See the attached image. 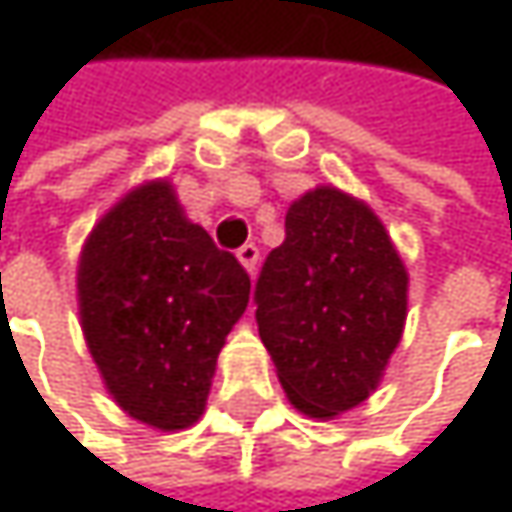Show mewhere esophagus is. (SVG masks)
<instances>
[{
  "mask_svg": "<svg viewBox=\"0 0 512 512\" xmlns=\"http://www.w3.org/2000/svg\"><path fill=\"white\" fill-rule=\"evenodd\" d=\"M237 257H240V263H243L249 272H255L257 260H260V249H257L255 243H246V246H240V249H237Z\"/></svg>",
  "mask_w": 512,
  "mask_h": 512,
  "instance_id": "esophagus-1",
  "label": "esophagus"
}]
</instances>
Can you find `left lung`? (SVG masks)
Returning <instances> with one entry per match:
<instances>
[{
  "label": "left lung",
  "mask_w": 512,
  "mask_h": 512,
  "mask_svg": "<svg viewBox=\"0 0 512 512\" xmlns=\"http://www.w3.org/2000/svg\"><path fill=\"white\" fill-rule=\"evenodd\" d=\"M406 266L382 222L320 186L290 204L255 281V320L290 403L311 418L358 406L406 323Z\"/></svg>",
  "instance_id": "1"
}]
</instances>
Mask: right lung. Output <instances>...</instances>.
Returning <instances> with one entry per match:
<instances>
[{"instance_id": "right-lung-1", "label": "right lung", "mask_w": 512, "mask_h": 512, "mask_svg": "<svg viewBox=\"0 0 512 512\" xmlns=\"http://www.w3.org/2000/svg\"><path fill=\"white\" fill-rule=\"evenodd\" d=\"M249 290L243 263L186 222L168 183L130 192L79 260L82 332L115 403L156 430L195 424Z\"/></svg>"}]
</instances>
